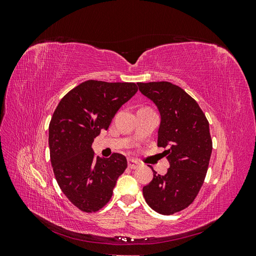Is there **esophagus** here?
I'll list each match as a JSON object with an SVG mask.
<instances>
[{"mask_svg": "<svg viewBox=\"0 0 256 256\" xmlns=\"http://www.w3.org/2000/svg\"><path fill=\"white\" fill-rule=\"evenodd\" d=\"M138 166H140V164H138V162H136V160H134V159H128V168H129L134 170V168H138Z\"/></svg>", "mask_w": 256, "mask_h": 256, "instance_id": "obj_1", "label": "esophagus"}]
</instances>
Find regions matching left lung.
<instances>
[{
	"label": "left lung",
	"mask_w": 256,
	"mask_h": 256,
	"mask_svg": "<svg viewBox=\"0 0 256 256\" xmlns=\"http://www.w3.org/2000/svg\"><path fill=\"white\" fill-rule=\"evenodd\" d=\"M138 85L158 108V146L166 148L162 154L170 162L164 176L152 170L143 196L154 212L173 214L194 200L204 182L212 150L209 124L196 100L177 85L164 81Z\"/></svg>",
	"instance_id": "8db88e82"
}]
</instances>
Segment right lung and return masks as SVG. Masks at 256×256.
Masks as SVG:
<instances>
[{"label": "right lung", "instance_id": "1", "mask_svg": "<svg viewBox=\"0 0 256 256\" xmlns=\"http://www.w3.org/2000/svg\"><path fill=\"white\" fill-rule=\"evenodd\" d=\"M136 92V83L88 80L68 92L52 115L53 172L60 190L82 212H98L109 202L116 180L127 168L126 157L118 152L110 158L95 157L92 144Z\"/></svg>", "mask_w": 256, "mask_h": 256}]
</instances>
